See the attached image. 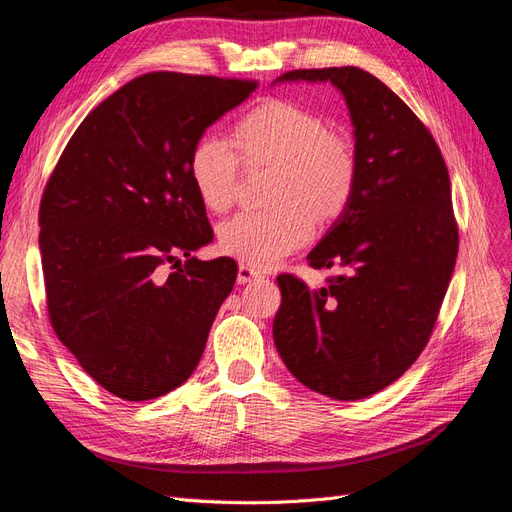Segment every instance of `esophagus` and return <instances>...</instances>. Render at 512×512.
Wrapping results in <instances>:
<instances>
[{
    "label": "esophagus",
    "mask_w": 512,
    "mask_h": 512,
    "mask_svg": "<svg viewBox=\"0 0 512 512\" xmlns=\"http://www.w3.org/2000/svg\"><path fill=\"white\" fill-rule=\"evenodd\" d=\"M258 277H260V273L256 269L247 267V265H239V273H237L239 284H250V282L258 280Z\"/></svg>",
    "instance_id": "esophagus-1"
}]
</instances>
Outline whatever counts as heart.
<instances>
[{
  "instance_id": "heart-1",
  "label": "heart",
  "mask_w": 512,
  "mask_h": 512,
  "mask_svg": "<svg viewBox=\"0 0 512 512\" xmlns=\"http://www.w3.org/2000/svg\"><path fill=\"white\" fill-rule=\"evenodd\" d=\"M241 160L247 166H275L269 209L241 211L220 226V247L256 269L273 267L314 237L316 222L342 215L359 181V158L342 132L327 130L312 108L288 100H267L247 111L235 126V147L207 136L190 158L198 198L211 211H224L237 196Z\"/></svg>"
}]
</instances>
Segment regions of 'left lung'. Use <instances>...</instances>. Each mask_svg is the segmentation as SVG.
Instances as JSON below:
<instances>
[{"label": "left lung", "mask_w": 512, "mask_h": 512, "mask_svg": "<svg viewBox=\"0 0 512 512\" xmlns=\"http://www.w3.org/2000/svg\"><path fill=\"white\" fill-rule=\"evenodd\" d=\"M277 81H331L342 91L359 181L307 254L309 267L339 273L316 290L297 275L277 277L273 339L307 389L356 401L404 376L429 342L459 250L451 179L425 123L374 74L312 68Z\"/></svg>", "instance_id": "1"}]
</instances>
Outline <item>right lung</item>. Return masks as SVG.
Instances as JSON below:
<instances>
[{"label": "right lung", "mask_w": 512, "mask_h": 512, "mask_svg": "<svg viewBox=\"0 0 512 512\" xmlns=\"http://www.w3.org/2000/svg\"><path fill=\"white\" fill-rule=\"evenodd\" d=\"M256 85L136 76L83 119L46 181L38 222L51 327L121 399H156L188 380L235 286V260L192 256L213 230L190 158ZM166 261L176 262L168 276L159 271Z\"/></svg>", "instance_id": "add662e5"}]
</instances>
